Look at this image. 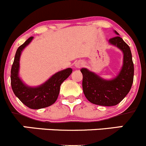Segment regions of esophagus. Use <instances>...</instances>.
<instances>
[{
	"mask_svg": "<svg viewBox=\"0 0 146 146\" xmlns=\"http://www.w3.org/2000/svg\"><path fill=\"white\" fill-rule=\"evenodd\" d=\"M83 65H84V63L82 60H78L75 63V67L77 68H80L83 67Z\"/></svg>",
	"mask_w": 146,
	"mask_h": 146,
	"instance_id": "1",
	"label": "esophagus"
}]
</instances>
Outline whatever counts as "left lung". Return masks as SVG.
<instances>
[{"mask_svg":"<svg viewBox=\"0 0 146 146\" xmlns=\"http://www.w3.org/2000/svg\"><path fill=\"white\" fill-rule=\"evenodd\" d=\"M117 36L108 40L109 44L119 48L123 54V66L118 74L111 80L102 78L87 68H81L83 90L86 98L93 104L113 106L118 104L129 93L133 82L134 66L131 49L114 31Z\"/></svg>","mask_w":146,"mask_h":146,"instance_id":"obj_1","label":"left lung"}]
</instances>
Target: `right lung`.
<instances>
[{"label": "right lung", "instance_id": "right-lung-1", "mask_svg": "<svg viewBox=\"0 0 146 146\" xmlns=\"http://www.w3.org/2000/svg\"><path fill=\"white\" fill-rule=\"evenodd\" d=\"M33 39V37H30L17 49L11 68V87L15 96L27 107L31 109H40L48 107L56 101L60 85L71 74L73 70L68 68L57 72L45 83L36 87L25 84L19 76L20 58L23 50Z\"/></svg>", "mask_w": 146, "mask_h": 146}]
</instances>
